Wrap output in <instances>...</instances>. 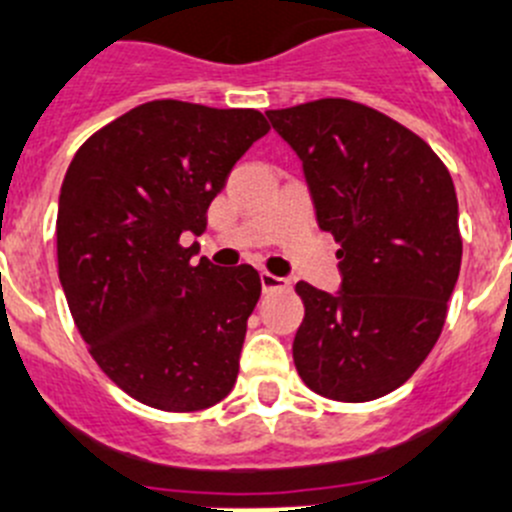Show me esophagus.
I'll return each instance as SVG.
<instances>
[{"label":"esophagus","mask_w":512,"mask_h":512,"mask_svg":"<svg viewBox=\"0 0 512 512\" xmlns=\"http://www.w3.org/2000/svg\"><path fill=\"white\" fill-rule=\"evenodd\" d=\"M287 287H289L287 279L269 274V271H261V289H264V292H276V289H287Z\"/></svg>","instance_id":"34e87169"}]
</instances>
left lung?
I'll return each mask as SVG.
<instances>
[{"mask_svg": "<svg viewBox=\"0 0 512 512\" xmlns=\"http://www.w3.org/2000/svg\"><path fill=\"white\" fill-rule=\"evenodd\" d=\"M266 116L302 159L317 223L340 243V292L297 284V373L332 401L386 396L424 363L447 320L462 264L452 175L414 131L348 98Z\"/></svg>", "mask_w": 512, "mask_h": 512, "instance_id": "obj_1", "label": "left lung"}]
</instances>
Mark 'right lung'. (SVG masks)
Returning a JSON list of instances; mask_svg holds the SVG:
<instances>
[{"label":"right lung","instance_id":"add662e5","mask_svg":"<svg viewBox=\"0 0 512 512\" xmlns=\"http://www.w3.org/2000/svg\"><path fill=\"white\" fill-rule=\"evenodd\" d=\"M269 131L256 109L149 101L98 129L70 162L58 203V276L98 368L162 411L231 393L259 271L192 261L233 164Z\"/></svg>","mask_w":512,"mask_h":512}]
</instances>
